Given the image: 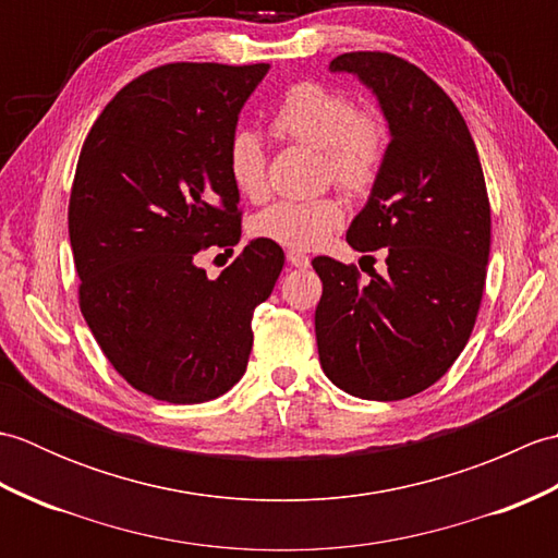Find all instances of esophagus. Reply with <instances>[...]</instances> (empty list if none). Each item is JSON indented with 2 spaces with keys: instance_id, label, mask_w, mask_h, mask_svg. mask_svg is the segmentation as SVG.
I'll list each match as a JSON object with an SVG mask.
<instances>
[{
  "instance_id": "obj_1",
  "label": "esophagus",
  "mask_w": 558,
  "mask_h": 558,
  "mask_svg": "<svg viewBox=\"0 0 558 558\" xmlns=\"http://www.w3.org/2000/svg\"><path fill=\"white\" fill-rule=\"evenodd\" d=\"M288 260H290V264L294 266V268H306V266H310V256H306L304 252H300V248H290V252H288Z\"/></svg>"
}]
</instances>
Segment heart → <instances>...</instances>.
I'll return each instance as SVG.
<instances>
[{
    "mask_svg": "<svg viewBox=\"0 0 558 558\" xmlns=\"http://www.w3.org/2000/svg\"><path fill=\"white\" fill-rule=\"evenodd\" d=\"M272 132L288 141L324 153L326 174L342 192L362 194L372 189L386 153L384 124L374 114L354 112L345 93L300 83L280 100ZM228 170L246 198L268 194L266 146L254 132H236L228 146ZM342 225V208L333 198L278 201L258 213L252 232L260 240L288 248H316Z\"/></svg>",
    "mask_w": 558,
    "mask_h": 558,
    "instance_id": "heart-1",
    "label": "heart"
}]
</instances>
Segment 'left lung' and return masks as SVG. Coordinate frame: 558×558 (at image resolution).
Wrapping results in <instances>:
<instances>
[{
	"label": "left lung",
	"mask_w": 558,
	"mask_h": 558,
	"mask_svg": "<svg viewBox=\"0 0 558 558\" xmlns=\"http://www.w3.org/2000/svg\"><path fill=\"white\" fill-rule=\"evenodd\" d=\"M381 108L390 141L348 244L386 246V272L316 256L324 282L316 342L324 374L364 400H402L441 378L475 326L487 278L492 210L475 141L441 86L388 52H348Z\"/></svg>",
	"instance_id": "obj_1"
}]
</instances>
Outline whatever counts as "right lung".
<instances>
[{
    "label": "right lung",
    "mask_w": 558,
    "mask_h": 558,
    "mask_svg": "<svg viewBox=\"0 0 558 558\" xmlns=\"http://www.w3.org/2000/svg\"><path fill=\"white\" fill-rule=\"evenodd\" d=\"M268 64H165L124 86L81 148L69 198L78 304L110 364L174 405L218 398L252 352L286 264L252 240L216 280L196 264L242 236L228 146Z\"/></svg>",
    "instance_id": "1"
}]
</instances>
